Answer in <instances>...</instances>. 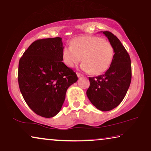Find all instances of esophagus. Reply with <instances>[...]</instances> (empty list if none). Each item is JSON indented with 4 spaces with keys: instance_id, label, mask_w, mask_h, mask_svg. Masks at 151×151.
I'll use <instances>...</instances> for the list:
<instances>
[{
    "instance_id": "34e87169",
    "label": "esophagus",
    "mask_w": 151,
    "mask_h": 151,
    "mask_svg": "<svg viewBox=\"0 0 151 151\" xmlns=\"http://www.w3.org/2000/svg\"><path fill=\"white\" fill-rule=\"evenodd\" d=\"M76 75H77L78 77H81V76H83L82 74H81L80 73H76Z\"/></svg>"
}]
</instances>
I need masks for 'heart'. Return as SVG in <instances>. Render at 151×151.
Wrapping results in <instances>:
<instances>
[{
	"label": "heart",
	"mask_w": 151,
	"mask_h": 151,
	"mask_svg": "<svg viewBox=\"0 0 151 151\" xmlns=\"http://www.w3.org/2000/svg\"><path fill=\"white\" fill-rule=\"evenodd\" d=\"M114 49L109 40L102 37L83 36L76 38L71 45L62 49L63 62L69 68H73L82 60L81 68L93 75L106 71L113 60Z\"/></svg>",
	"instance_id": "1"
}]
</instances>
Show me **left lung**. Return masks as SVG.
<instances>
[{
  "label": "left lung",
  "mask_w": 151,
  "mask_h": 151,
  "mask_svg": "<svg viewBox=\"0 0 151 151\" xmlns=\"http://www.w3.org/2000/svg\"><path fill=\"white\" fill-rule=\"evenodd\" d=\"M114 49L113 60L104 75L89 77L90 85L87 96L96 109L109 111L120 104L131 83L132 66L129 55L113 34L104 31Z\"/></svg>",
  "instance_id": "obj_1"
}]
</instances>
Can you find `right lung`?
Returning a JSON list of instances; mask_svg holds the SVG:
<instances>
[{
	"instance_id": "obj_1",
	"label": "right lung",
	"mask_w": 151,
	"mask_h": 151,
	"mask_svg": "<svg viewBox=\"0 0 151 151\" xmlns=\"http://www.w3.org/2000/svg\"><path fill=\"white\" fill-rule=\"evenodd\" d=\"M62 38L35 40L20 58L18 83L31 110L42 117L55 116L62 109L67 89L78 77L62 62Z\"/></svg>"
}]
</instances>
